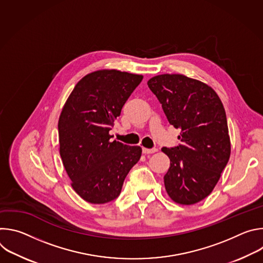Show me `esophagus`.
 Here are the masks:
<instances>
[{
    "mask_svg": "<svg viewBox=\"0 0 263 263\" xmlns=\"http://www.w3.org/2000/svg\"><path fill=\"white\" fill-rule=\"evenodd\" d=\"M158 151V149L156 147L154 148H146V147H142V153L143 154H153V153H156Z\"/></svg>",
    "mask_w": 263,
    "mask_h": 263,
    "instance_id": "obj_1",
    "label": "esophagus"
}]
</instances>
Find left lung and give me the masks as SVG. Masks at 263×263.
<instances>
[{
    "instance_id": "obj_1",
    "label": "left lung",
    "mask_w": 263,
    "mask_h": 263,
    "mask_svg": "<svg viewBox=\"0 0 263 263\" xmlns=\"http://www.w3.org/2000/svg\"><path fill=\"white\" fill-rule=\"evenodd\" d=\"M147 85L168 123L181 129L182 144L161 148L171 160L166 193L178 204H196L211 194L230 158L226 111L210 86L184 74H158Z\"/></svg>"
}]
</instances>
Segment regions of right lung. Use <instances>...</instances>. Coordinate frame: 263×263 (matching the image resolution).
Segmentation results:
<instances>
[{
	"label": "right lung",
	"mask_w": 263,
	"mask_h": 263,
	"mask_svg": "<svg viewBox=\"0 0 263 263\" xmlns=\"http://www.w3.org/2000/svg\"><path fill=\"white\" fill-rule=\"evenodd\" d=\"M141 74L101 69L83 77L66 100L58 121L59 152L71 187L83 200L117 199L141 147L111 141L109 134Z\"/></svg>",
	"instance_id": "right-lung-1"
}]
</instances>
